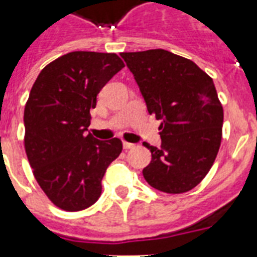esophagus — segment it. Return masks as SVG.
Instances as JSON below:
<instances>
[{"label":"esophagus","mask_w":257,"mask_h":257,"mask_svg":"<svg viewBox=\"0 0 257 257\" xmlns=\"http://www.w3.org/2000/svg\"><path fill=\"white\" fill-rule=\"evenodd\" d=\"M122 147H124L125 151H128V149L135 148V144H132V143H126V141H124V143H122Z\"/></svg>","instance_id":"esophagus-1"}]
</instances>
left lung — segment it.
I'll return each mask as SVG.
<instances>
[{"label": "left lung", "mask_w": 257, "mask_h": 257, "mask_svg": "<svg viewBox=\"0 0 257 257\" xmlns=\"http://www.w3.org/2000/svg\"><path fill=\"white\" fill-rule=\"evenodd\" d=\"M149 114L161 120V147L144 143L152 160L143 169L165 193L193 189L215 163L223 136V105L215 84L195 62L164 49L121 53Z\"/></svg>", "instance_id": "left-lung-1"}]
</instances>
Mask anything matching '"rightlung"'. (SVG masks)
Returning a JSON list of instances; mask_svg holds the SVG:
<instances>
[{
	"mask_svg": "<svg viewBox=\"0 0 257 257\" xmlns=\"http://www.w3.org/2000/svg\"><path fill=\"white\" fill-rule=\"evenodd\" d=\"M124 68L116 53L70 52L44 68L24 110L25 152L38 185L62 211L96 203L106 168L122 151L120 139L88 133L97 94Z\"/></svg>",
	"mask_w": 257,
	"mask_h": 257,
	"instance_id": "add662e5",
	"label": "right lung"
}]
</instances>
